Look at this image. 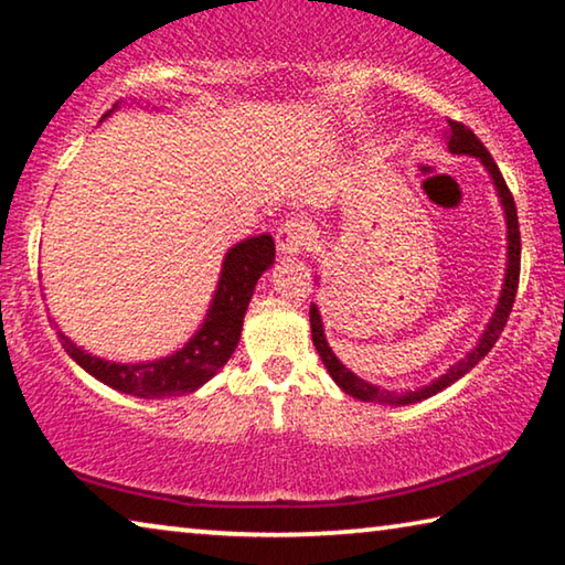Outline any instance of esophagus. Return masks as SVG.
<instances>
[{"label": "esophagus", "mask_w": 565, "mask_h": 565, "mask_svg": "<svg viewBox=\"0 0 565 565\" xmlns=\"http://www.w3.org/2000/svg\"><path fill=\"white\" fill-rule=\"evenodd\" d=\"M311 244V228L299 218L286 221L276 234V250L279 256H297Z\"/></svg>", "instance_id": "esophagus-1"}]
</instances>
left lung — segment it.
I'll return each instance as SVG.
<instances>
[{
	"instance_id": "8db88e82",
	"label": "left lung",
	"mask_w": 565,
	"mask_h": 565,
	"mask_svg": "<svg viewBox=\"0 0 565 565\" xmlns=\"http://www.w3.org/2000/svg\"><path fill=\"white\" fill-rule=\"evenodd\" d=\"M445 140H447V148H450V153L455 156H472L478 158L482 168L488 170L492 185H495V193H498V201H500V209H503V216H505V238H508V264H505V276H503V286H500V297L495 303V311H492L490 321L482 329L480 339L476 342V347L470 349L468 354L462 356L458 364H452L450 370L440 377L433 380L425 387H417V390H407L397 395V392H390V390H382L377 384L366 382L362 377H356L352 370H347V366L337 360L334 352H331V347L327 342V334H324V324H321V315L317 309V303H311L309 309V321H311V339H315V347L321 356V362H324L329 377L339 384V390L347 392L349 397H356L362 402H380V405H412V402H423L427 397L437 395V392H443L445 387H450L452 382H458L460 377H465L472 366H476L482 356H486L492 344L498 342L500 331H503L505 321L510 317V309H513V301H515V291H518V276H521V228H518V213H515V201L513 195H510L508 185L503 181V175H500V170L495 166V160L490 158V153L486 150V146L476 138V132H472L468 125L462 122H455V120H447V130H445Z\"/></svg>"
}]
</instances>
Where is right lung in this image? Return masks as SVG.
I'll return each instance as SVG.
<instances>
[{
    "label": "right lung",
    "instance_id": "1",
    "mask_svg": "<svg viewBox=\"0 0 565 565\" xmlns=\"http://www.w3.org/2000/svg\"><path fill=\"white\" fill-rule=\"evenodd\" d=\"M120 103L113 107L115 113ZM107 113V115H110ZM105 115V118H107ZM276 256L274 238L268 234L244 238L231 246L223 256L218 286L213 291L211 307L195 334L175 349L173 354L160 356L153 362H110L103 356L89 354L87 349L77 347L73 339L60 331V342L65 352L83 366L87 374L100 380L107 387L122 392V395L160 399L173 395H191L203 387L213 374H218L223 364L236 352L241 329L248 301L266 268H271Z\"/></svg>",
    "mask_w": 565,
    "mask_h": 565
}]
</instances>
